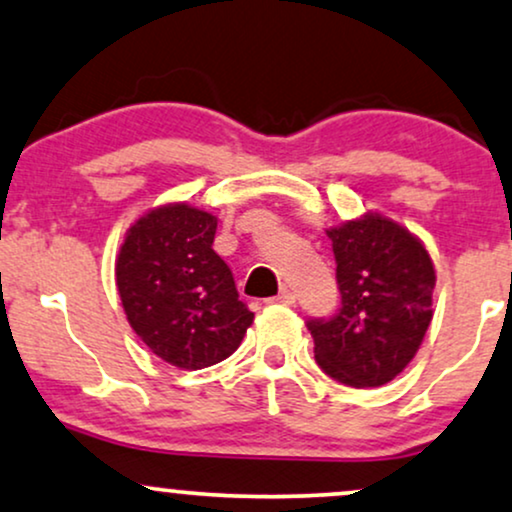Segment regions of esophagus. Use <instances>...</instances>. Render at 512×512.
Returning a JSON list of instances; mask_svg holds the SVG:
<instances>
[{
    "mask_svg": "<svg viewBox=\"0 0 512 512\" xmlns=\"http://www.w3.org/2000/svg\"><path fill=\"white\" fill-rule=\"evenodd\" d=\"M270 304H282V306H292L294 301H296V296H294V292H289V289H282L280 294L277 296H273V299H268Z\"/></svg>",
    "mask_w": 512,
    "mask_h": 512,
    "instance_id": "34e87169",
    "label": "esophagus"
}]
</instances>
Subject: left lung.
Masks as SVG:
<instances>
[{
    "mask_svg": "<svg viewBox=\"0 0 512 512\" xmlns=\"http://www.w3.org/2000/svg\"><path fill=\"white\" fill-rule=\"evenodd\" d=\"M327 237L342 308L330 320H308L315 361L349 387H382L413 361L432 323V256L382 213L344 220Z\"/></svg>",
    "mask_w": 512,
    "mask_h": 512,
    "instance_id": "1",
    "label": "left lung"
}]
</instances>
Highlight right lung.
Wrapping results in <instances>:
<instances>
[{"label":"right lung","mask_w":512,"mask_h":512,"mask_svg":"<svg viewBox=\"0 0 512 512\" xmlns=\"http://www.w3.org/2000/svg\"><path fill=\"white\" fill-rule=\"evenodd\" d=\"M218 218L187 201L149 208L125 232L116 287L125 318L151 353L180 370L225 361L254 313L213 251Z\"/></svg>","instance_id":"1"}]
</instances>
